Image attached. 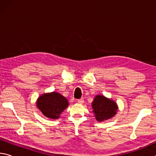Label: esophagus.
<instances>
[{
    "instance_id": "obj_1",
    "label": "esophagus",
    "mask_w": 156,
    "mask_h": 156,
    "mask_svg": "<svg viewBox=\"0 0 156 156\" xmlns=\"http://www.w3.org/2000/svg\"><path fill=\"white\" fill-rule=\"evenodd\" d=\"M77 102H78L79 104H83V103H84V100H83V98L78 99V100H77Z\"/></svg>"
}]
</instances>
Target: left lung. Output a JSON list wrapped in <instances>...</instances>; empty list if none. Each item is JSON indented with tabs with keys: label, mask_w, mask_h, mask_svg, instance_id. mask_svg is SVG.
Here are the masks:
<instances>
[{
	"label": "left lung",
	"mask_w": 156,
	"mask_h": 156,
	"mask_svg": "<svg viewBox=\"0 0 156 156\" xmlns=\"http://www.w3.org/2000/svg\"><path fill=\"white\" fill-rule=\"evenodd\" d=\"M93 113L98 122H103L117 113L118 106L114 100L103 95H96L91 103Z\"/></svg>",
	"instance_id": "1"
}]
</instances>
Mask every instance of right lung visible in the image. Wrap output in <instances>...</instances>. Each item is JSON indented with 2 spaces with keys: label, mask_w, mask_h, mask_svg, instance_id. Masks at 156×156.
Masks as SVG:
<instances>
[{
  "label": "right lung",
  "mask_w": 156,
  "mask_h": 156,
  "mask_svg": "<svg viewBox=\"0 0 156 156\" xmlns=\"http://www.w3.org/2000/svg\"><path fill=\"white\" fill-rule=\"evenodd\" d=\"M36 106L45 117L56 120L68 107L69 102L62 95L53 91L41 95L37 99Z\"/></svg>",
  "instance_id": "obj_1"
}]
</instances>
